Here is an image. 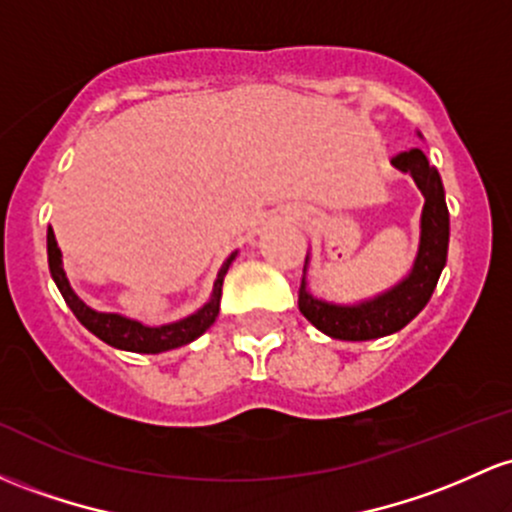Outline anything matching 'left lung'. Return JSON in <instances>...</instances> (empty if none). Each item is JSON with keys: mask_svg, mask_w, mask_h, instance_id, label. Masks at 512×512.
Returning <instances> with one entry per match:
<instances>
[{"mask_svg": "<svg viewBox=\"0 0 512 512\" xmlns=\"http://www.w3.org/2000/svg\"><path fill=\"white\" fill-rule=\"evenodd\" d=\"M391 165L403 174H411L425 196L423 216H420V245L415 255L413 269L396 286L384 294L359 303H330L316 299L306 289L308 255L303 265V279L299 289V311L313 323L320 333L335 340H376L384 335L398 333L428 306L437 279L447 265L449 245V211L445 201L440 172L430 165L423 150L413 148L408 153L396 155Z\"/></svg>", "mask_w": 512, "mask_h": 512, "instance_id": "1", "label": "left lung"}]
</instances>
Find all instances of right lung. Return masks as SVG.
<instances>
[{
	"label": "right lung",
	"instance_id": "add662e5",
	"mask_svg": "<svg viewBox=\"0 0 512 512\" xmlns=\"http://www.w3.org/2000/svg\"><path fill=\"white\" fill-rule=\"evenodd\" d=\"M238 252L228 257L223 262L221 272H218L216 284H213V294L211 299L199 308V311L192 313V316L177 320V323H167V325H145L140 320L119 316V313H101L89 308L80 296L72 291L70 282L65 277L63 269V252H60L58 240H55L53 228H48V267H50V277H53L55 286L60 289L63 299L70 311L75 313V318L80 320L84 328L89 333L97 335L99 340H104L106 345L116 347V350H126V352H140V355H157V352H167L174 350V347H182L194 342L199 335H204L206 330L211 328L213 320L218 316V308H221V289H223V277H226L230 262L235 260Z\"/></svg>",
	"mask_w": 512,
	"mask_h": 512
}]
</instances>
